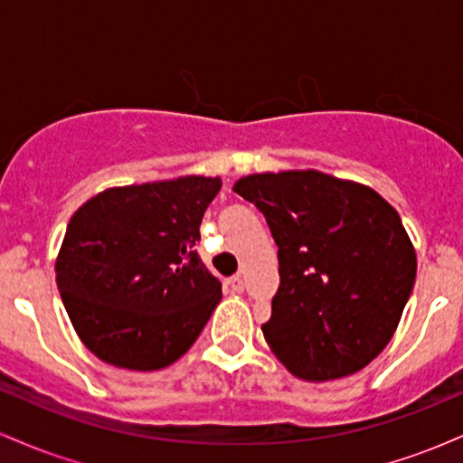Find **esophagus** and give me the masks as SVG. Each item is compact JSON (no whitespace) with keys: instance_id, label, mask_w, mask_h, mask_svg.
Masks as SVG:
<instances>
[{"instance_id":"esophagus-1","label":"esophagus","mask_w":463,"mask_h":463,"mask_svg":"<svg viewBox=\"0 0 463 463\" xmlns=\"http://www.w3.org/2000/svg\"><path fill=\"white\" fill-rule=\"evenodd\" d=\"M226 287L232 291V294H241V291H243V279L239 274L231 276V279L226 280Z\"/></svg>"}]
</instances>
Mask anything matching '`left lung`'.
<instances>
[{
    "instance_id": "8db88e82",
    "label": "left lung",
    "mask_w": 463,
    "mask_h": 463,
    "mask_svg": "<svg viewBox=\"0 0 463 463\" xmlns=\"http://www.w3.org/2000/svg\"><path fill=\"white\" fill-rule=\"evenodd\" d=\"M235 194L265 215L280 285L263 337L291 374H354L387 346L413 283L416 250L374 189L328 174H252Z\"/></svg>"
}]
</instances>
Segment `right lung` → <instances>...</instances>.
<instances>
[{"label": "right lung", "mask_w": 463, "mask_h": 463, "mask_svg": "<svg viewBox=\"0 0 463 463\" xmlns=\"http://www.w3.org/2000/svg\"><path fill=\"white\" fill-rule=\"evenodd\" d=\"M220 178L180 176L113 187L73 213L56 283L78 337L126 370L183 357L222 300V283L195 243Z\"/></svg>", "instance_id": "right-lung-1"}]
</instances>
